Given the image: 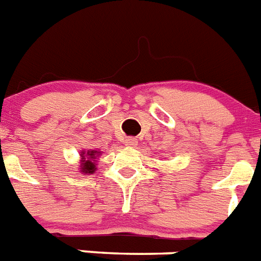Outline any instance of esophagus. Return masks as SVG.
I'll return each instance as SVG.
<instances>
[{
  "label": "esophagus",
  "instance_id": "34e87169",
  "mask_svg": "<svg viewBox=\"0 0 261 261\" xmlns=\"http://www.w3.org/2000/svg\"><path fill=\"white\" fill-rule=\"evenodd\" d=\"M125 145L133 148V146L137 145V140L133 139V137H128V139H125Z\"/></svg>",
  "mask_w": 261,
  "mask_h": 261
}]
</instances>
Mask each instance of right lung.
Here are the masks:
<instances>
[{
    "instance_id": "add662e5",
    "label": "right lung",
    "mask_w": 261,
    "mask_h": 261,
    "mask_svg": "<svg viewBox=\"0 0 261 261\" xmlns=\"http://www.w3.org/2000/svg\"><path fill=\"white\" fill-rule=\"evenodd\" d=\"M100 154L97 150H88V152H82L83 160L80 162V169L86 174H93L96 170V157Z\"/></svg>"
}]
</instances>
